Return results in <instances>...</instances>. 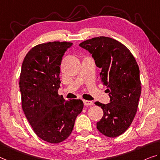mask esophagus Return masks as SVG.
Wrapping results in <instances>:
<instances>
[{
  "instance_id": "1",
  "label": "esophagus",
  "mask_w": 160,
  "mask_h": 160,
  "mask_svg": "<svg viewBox=\"0 0 160 160\" xmlns=\"http://www.w3.org/2000/svg\"><path fill=\"white\" fill-rule=\"evenodd\" d=\"M83 104H84L85 106H90V105H93L94 103H93L92 101H88V100H83Z\"/></svg>"
}]
</instances>
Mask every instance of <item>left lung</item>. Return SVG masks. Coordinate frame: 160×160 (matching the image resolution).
<instances>
[{
	"instance_id": "8db88e82",
	"label": "left lung",
	"mask_w": 160,
	"mask_h": 160,
	"mask_svg": "<svg viewBox=\"0 0 160 160\" xmlns=\"http://www.w3.org/2000/svg\"><path fill=\"white\" fill-rule=\"evenodd\" d=\"M79 46L92 53L102 68L101 82L110 97L109 104L95 102L104 112L97 129L105 136L117 137L129 128L138 108L142 88L138 64L129 49L114 38L99 36Z\"/></svg>"
}]
</instances>
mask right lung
Wrapping results in <instances>:
<instances>
[{"label": "right lung", "instance_id": "right-lung-1", "mask_svg": "<svg viewBox=\"0 0 160 160\" xmlns=\"http://www.w3.org/2000/svg\"><path fill=\"white\" fill-rule=\"evenodd\" d=\"M72 45L66 41L38 44L22 63V109L35 134L49 143H59L69 137L83 107L81 99L67 101L58 94L62 57Z\"/></svg>", "mask_w": 160, "mask_h": 160}]
</instances>
